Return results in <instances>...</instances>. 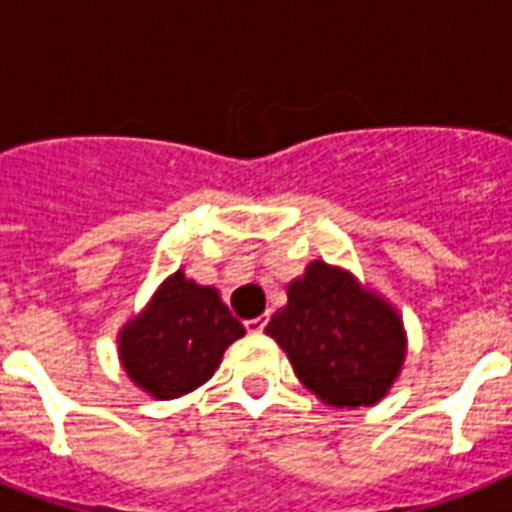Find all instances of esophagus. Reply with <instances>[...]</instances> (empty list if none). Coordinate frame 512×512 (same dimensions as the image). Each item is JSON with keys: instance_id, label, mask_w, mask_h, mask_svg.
I'll list each match as a JSON object with an SVG mask.
<instances>
[{"instance_id": "esophagus-1", "label": "esophagus", "mask_w": 512, "mask_h": 512, "mask_svg": "<svg viewBox=\"0 0 512 512\" xmlns=\"http://www.w3.org/2000/svg\"><path fill=\"white\" fill-rule=\"evenodd\" d=\"M265 324H268V321H265V316H257V319L244 321V327H247V332H252V335H257V332H263Z\"/></svg>"}]
</instances>
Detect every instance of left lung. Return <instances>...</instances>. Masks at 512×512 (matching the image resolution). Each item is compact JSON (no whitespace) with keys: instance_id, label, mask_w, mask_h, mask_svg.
<instances>
[{"instance_id":"1","label":"left lung","mask_w":512,"mask_h":512,"mask_svg":"<svg viewBox=\"0 0 512 512\" xmlns=\"http://www.w3.org/2000/svg\"><path fill=\"white\" fill-rule=\"evenodd\" d=\"M287 297L265 332L287 350L305 388L332 406L377 404L406 356L398 313L321 260L289 284Z\"/></svg>"}]
</instances>
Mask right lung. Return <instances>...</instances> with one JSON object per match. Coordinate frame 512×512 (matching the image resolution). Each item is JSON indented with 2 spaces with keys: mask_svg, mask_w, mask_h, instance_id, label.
Wrapping results in <instances>:
<instances>
[{
  "mask_svg": "<svg viewBox=\"0 0 512 512\" xmlns=\"http://www.w3.org/2000/svg\"><path fill=\"white\" fill-rule=\"evenodd\" d=\"M241 335V321L215 289L199 287L177 271L146 313L122 329L119 353L135 385L154 398H177L207 382L225 348Z\"/></svg>",
  "mask_w": 512,
  "mask_h": 512,
  "instance_id": "1",
  "label": "right lung"
}]
</instances>
